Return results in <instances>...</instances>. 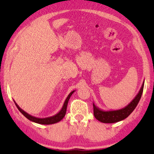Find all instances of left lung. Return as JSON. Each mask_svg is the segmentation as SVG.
Masks as SVG:
<instances>
[{"label": "left lung", "mask_w": 154, "mask_h": 154, "mask_svg": "<svg viewBox=\"0 0 154 154\" xmlns=\"http://www.w3.org/2000/svg\"><path fill=\"white\" fill-rule=\"evenodd\" d=\"M144 82H143L142 86L140 88L139 93L135 96L134 98L130 102L128 105L125 107L118 109V110H111V111H104L96 106L93 103L94 107V116L96 119L103 123H116L119 121L123 120L128 117L130 113L134 110L138 103H139L140 98H141L143 87H144Z\"/></svg>", "instance_id": "obj_1"}]
</instances>
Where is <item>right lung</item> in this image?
<instances>
[{
    "label": "right lung",
    "mask_w": 154,
    "mask_h": 154,
    "mask_svg": "<svg viewBox=\"0 0 154 154\" xmlns=\"http://www.w3.org/2000/svg\"><path fill=\"white\" fill-rule=\"evenodd\" d=\"M75 92V90L72 91V92L68 95L67 98L65 100L64 105L62 106V107L61 109V110L58 113H56V115H54L53 116L51 117H48V118H36V117H34L31 115L28 114L26 112H25L23 109H21L19 106H18L17 104L15 103V101L14 100V103L15 104V105L21 113H22L24 116L27 119H29L31 122H35V123L39 124H44V125H49V124H56L57 122H59L60 121H61L62 119H63L64 117L65 116V114H66V108H67V105L68 103H69V100L70 98H71V95Z\"/></svg>",
    "instance_id": "right-lung-1"
}]
</instances>
